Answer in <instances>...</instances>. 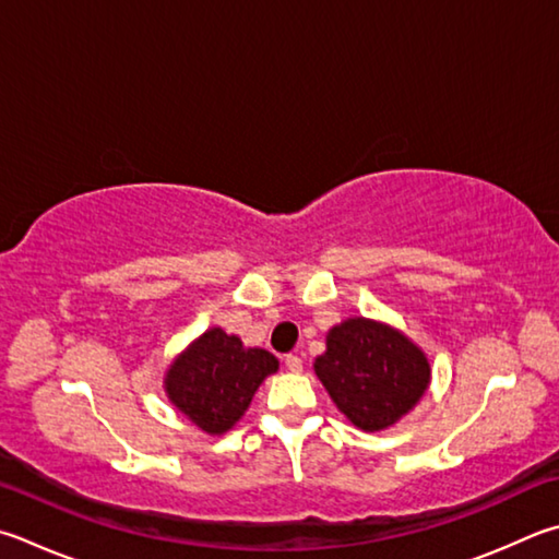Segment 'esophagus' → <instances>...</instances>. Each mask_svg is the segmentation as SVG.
<instances>
[{"mask_svg": "<svg viewBox=\"0 0 559 559\" xmlns=\"http://www.w3.org/2000/svg\"><path fill=\"white\" fill-rule=\"evenodd\" d=\"M286 369L290 373H300L302 371V359L298 357V354H288V357H286Z\"/></svg>", "mask_w": 559, "mask_h": 559, "instance_id": "1", "label": "esophagus"}]
</instances>
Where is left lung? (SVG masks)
I'll return each mask as SVG.
<instances>
[{
	"mask_svg": "<svg viewBox=\"0 0 559 559\" xmlns=\"http://www.w3.org/2000/svg\"><path fill=\"white\" fill-rule=\"evenodd\" d=\"M314 373L334 405L364 432H379L415 408L430 383V361L403 332L349 318L328 332Z\"/></svg>",
	"mask_w": 559,
	"mask_h": 559,
	"instance_id": "obj_1",
	"label": "left lung"
}]
</instances>
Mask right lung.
I'll use <instances>...</instances> for the list:
<instances>
[{
    "label": "right lung",
    "mask_w": 559,
    "mask_h": 559,
    "mask_svg": "<svg viewBox=\"0 0 559 559\" xmlns=\"http://www.w3.org/2000/svg\"><path fill=\"white\" fill-rule=\"evenodd\" d=\"M278 371V359L245 347L237 334L212 328L178 354L164 379L168 401L202 432L222 435L245 415L261 381Z\"/></svg>",
    "instance_id": "1"
}]
</instances>
